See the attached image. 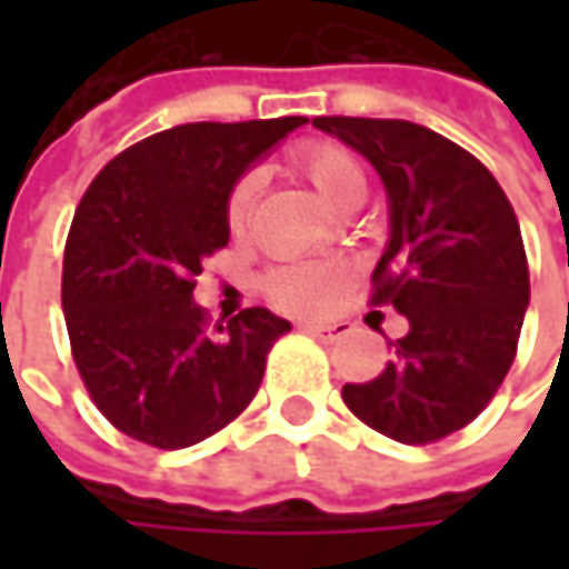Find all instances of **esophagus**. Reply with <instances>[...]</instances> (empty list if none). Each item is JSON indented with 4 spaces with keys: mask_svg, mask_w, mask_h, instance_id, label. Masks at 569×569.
I'll return each mask as SVG.
<instances>
[{
    "mask_svg": "<svg viewBox=\"0 0 569 569\" xmlns=\"http://www.w3.org/2000/svg\"><path fill=\"white\" fill-rule=\"evenodd\" d=\"M302 329L312 332V336L322 339V342H336V339H342V336L352 332L349 322H302Z\"/></svg>",
    "mask_w": 569,
    "mask_h": 569,
    "instance_id": "1",
    "label": "esophagus"
}]
</instances>
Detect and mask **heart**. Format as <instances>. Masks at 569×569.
<instances>
[{
    "label": "heart",
    "mask_w": 569,
    "mask_h": 569,
    "mask_svg": "<svg viewBox=\"0 0 569 569\" xmlns=\"http://www.w3.org/2000/svg\"><path fill=\"white\" fill-rule=\"evenodd\" d=\"M289 164L302 180H309V187L336 213H352L366 200V190H369L366 168L342 144L309 141L292 151ZM257 197H260V173L247 171L243 177H237L223 207L227 227L233 237L247 233L250 217L257 210ZM260 286H263V296L283 312H316L339 296V289L346 286V270L339 263H286V267L270 270Z\"/></svg>",
    "instance_id": "1"
}]
</instances>
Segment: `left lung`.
<instances>
[{"label":"left lung","mask_w":569,"mask_h":569,"mask_svg":"<svg viewBox=\"0 0 569 569\" xmlns=\"http://www.w3.org/2000/svg\"><path fill=\"white\" fill-rule=\"evenodd\" d=\"M372 161L389 190L392 237L372 273V306H396L408 332L349 411L401 445H431L471 425L498 396L530 302L520 223L475 154L398 118H316Z\"/></svg>","instance_id":"8db88e82"}]
</instances>
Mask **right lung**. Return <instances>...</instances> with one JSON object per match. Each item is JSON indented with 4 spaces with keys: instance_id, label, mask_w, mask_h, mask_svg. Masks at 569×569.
I'll return each mask as SVG.
<instances>
[{
    "instance_id": "right-lung-1",
    "label": "right lung",
    "mask_w": 569,
    "mask_h": 569,
    "mask_svg": "<svg viewBox=\"0 0 569 569\" xmlns=\"http://www.w3.org/2000/svg\"><path fill=\"white\" fill-rule=\"evenodd\" d=\"M299 124L306 118L177 124L88 183L64 240L61 309L88 396L128 438L190 448L257 396L289 322L250 306L210 326L193 286L230 240V187Z\"/></svg>"
}]
</instances>
